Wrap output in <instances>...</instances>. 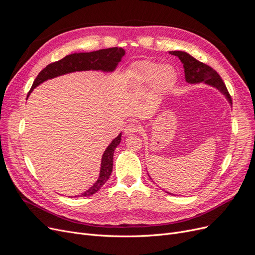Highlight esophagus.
<instances>
[{"mask_svg":"<svg viewBox=\"0 0 255 255\" xmlns=\"http://www.w3.org/2000/svg\"><path fill=\"white\" fill-rule=\"evenodd\" d=\"M138 130H139V127H138L136 123H128V125L125 128V134L127 136H129L137 133Z\"/></svg>","mask_w":255,"mask_h":255,"instance_id":"esophagus-1","label":"esophagus"}]
</instances>
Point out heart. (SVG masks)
I'll use <instances>...</instances> for the list:
<instances>
[{
    "instance_id": "obj_1",
    "label": "heart",
    "mask_w": 255,
    "mask_h": 255,
    "mask_svg": "<svg viewBox=\"0 0 255 255\" xmlns=\"http://www.w3.org/2000/svg\"><path fill=\"white\" fill-rule=\"evenodd\" d=\"M136 78L142 84L154 81V90L163 92L171 86L175 80V71L170 66L153 61H141L135 68Z\"/></svg>"
}]
</instances>
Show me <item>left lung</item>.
<instances>
[{"instance_id": "left-lung-1", "label": "left lung", "mask_w": 255, "mask_h": 255, "mask_svg": "<svg viewBox=\"0 0 255 255\" xmlns=\"http://www.w3.org/2000/svg\"><path fill=\"white\" fill-rule=\"evenodd\" d=\"M169 53H170L171 55L179 57V59L182 61L185 72V79H186L187 83L197 84L203 82L207 85H211V86L217 88L221 94L225 95L226 98L228 99V101L232 104V99H231V96L226 87V84L223 83L220 75L216 72V70H214L212 67L204 63H201V61H199L195 57H192L186 52L171 51Z\"/></svg>"}]
</instances>
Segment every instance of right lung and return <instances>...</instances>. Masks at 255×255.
Returning <instances> with one entry per match:
<instances>
[{
	"label": "right lung",
	"mask_w": 255,
	"mask_h": 255,
	"mask_svg": "<svg viewBox=\"0 0 255 255\" xmlns=\"http://www.w3.org/2000/svg\"><path fill=\"white\" fill-rule=\"evenodd\" d=\"M126 51L122 48H110L102 49L99 51H94L89 53H74L67 55L63 59L55 63L48 65L39 72L35 79L32 88H30L28 95L35 87L40 85L44 81L56 78L59 75L71 73L75 71H88V70H101L104 72H112L117 67L121 58L125 56ZM27 95V97H28ZM121 141V133L115 138L104 151L101 161V170L98 181L92 186L83 192L80 197H88L96 194L101 189L105 182L110 179L113 171V157L114 151L117 148ZM79 197V196H75Z\"/></svg>",
	"instance_id": "add662e5"
}]
</instances>
